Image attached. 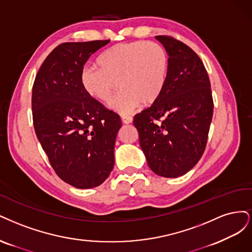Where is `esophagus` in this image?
<instances>
[{"instance_id":"obj_1","label":"esophagus","mask_w":252,"mask_h":252,"mask_svg":"<svg viewBox=\"0 0 252 252\" xmlns=\"http://www.w3.org/2000/svg\"><path fill=\"white\" fill-rule=\"evenodd\" d=\"M121 120H123V123L125 125H128V124L133 123V117H131V116H121Z\"/></svg>"}]
</instances>
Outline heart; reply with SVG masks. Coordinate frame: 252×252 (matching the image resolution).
Returning <instances> with one entry per match:
<instances>
[{"mask_svg": "<svg viewBox=\"0 0 252 252\" xmlns=\"http://www.w3.org/2000/svg\"><path fill=\"white\" fill-rule=\"evenodd\" d=\"M97 64L86 66L80 84L92 98L105 102L115 90L121 91L110 101V108L126 115L141 102H155L166 82L168 56L161 45L154 42H131L113 46L102 52Z\"/></svg>", "mask_w": 252, "mask_h": 252, "instance_id": "b5f03b06", "label": "heart"}]
</instances>
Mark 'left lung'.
Returning a JSON list of instances; mask_svg holds the SVG:
<instances>
[{"label": "left lung", "instance_id": "obj_1", "mask_svg": "<svg viewBox=\"0 0 252 252\" xmlns=\"http://www.w3.org/2000/svg\"><path fill=\"white\" fill-rule=\"evenodd\" d=\"M168 55L159 98L134 117L148 165L165 178L186 174L204 153L214 101L207 71L198 54L172 36L157 35Z\"/></svg>", "mask_w": 252, "mask_h": 252}]
</instances>
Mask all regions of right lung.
Returning <instances> with one entry per match:
<instances>
[{
	"instance_id": "obj_1",
	"label": "right lung",
	"mask_w": 252,
	"mask_h": 252,
	"mask_svg": "<svg viewBox=\"0 0 252 252\" xmlns=\"http://www.w3.org/2000/svg\"><path fill=\"white\" fill-rule=\"evenodd\" d=\"M109 43L59 45L40 66L32 88L37 139L56 175L76 189L100 185L114 167L120 117L89 96L80 84L84 64Z\"/></svg>"
}]
</instances>
